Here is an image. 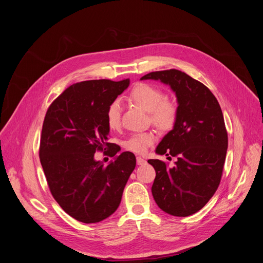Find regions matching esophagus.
Instances as JSON below:
<instances>
[{
    "label": "esophagus",
    "instance_id": "1",
    "mask_svg": "<svg viewBox=\"0 0 263 263\" xmlns=\"http://www.w3.org/2000/svg\"><path fill=\"white\" fill-rule=\"evenodd\" d=\"M136 163H137V165H142L145 163V160L141 157H136Z\"/></svg>",
    "mask_w": 263,
    "mask_h": 263
}]
</instances>
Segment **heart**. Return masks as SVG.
<instances>
[{"label": "heart", "mask_w": 263, "mask_h": 263, "mask_svg": "<svg viewBox=\"0 0 263 263\" xmlns=\"http://www.w3.org/2000/svg\"><path fill=\"white\" fill-rule=\"evenodd\" d=\"M129 99L135 105L148 112L149 120L160 130L166 131L174 127L178 110L177 106L164 98L163 91L149 83L136 84L129 93ZM106 122L110 129L116 130L121 125V107L120 103L112 102L106 112ZM155 141L153 132H141L131 135L125 142V147L130 152L143 154L148 146Z\"/></svg>", "instance_id": "1"}]
</instances>
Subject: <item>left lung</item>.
I'll use <instances>...</instances> for the list:
<instances>
[{
    "mask_svg": "<svg viewBox=\"0 0 263 263\" xmlns=\"http://www.w3.org/2000/svg\"><path fill=\"white\" fill-rule=\"evenodd\" d=\"M147 79L168 84L179 104L174 129L156 148L157 154L177 161L168 167L162 160H147L156 172L152 194L164 212L189 216L208 203L221 179L228 148L222 112L210 89L184 71L172 68L140 78Z\"/></svg>",
    "mask_w": 263,
    "mask_h": 263,
    "instance_id": "obj_1",
    "label": "left lung"
}]
</instances>
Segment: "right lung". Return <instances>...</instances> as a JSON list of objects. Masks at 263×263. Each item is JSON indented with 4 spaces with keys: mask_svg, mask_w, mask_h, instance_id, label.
<instances>
[{
    "mask_svg": "<svg viewBox=\"0 0 263 263\" xmlns=\"http://www.w3.org/2000/svg\"><path fill=\"white\" fill-rule=\"evenodd\" d=\"M130 80H89L67 87L48 108L40 159L53 198L71 217L99 222L114 213L134 171L133 153L124 152L107 166L95 153L109 148L114 157L121 147L108 142L106 112Z\"/></svg>",
    "mask_w": 263,
    "mask_h": 263,
    "instance_id": "right-lung-1",
    "label": "right lung"
}]
</instances>
